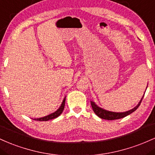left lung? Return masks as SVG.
Segmentation results:
<instances>
[{"label":"left lung","mask_w":155,"mask_h":155,"mask_svg":"<svg viewBox=\"0 0 155 155\" xmlns=\"http://www.w3.org/2000/svg\"><path fill=\"white\" fill-rule=\"evenodd\" d=\"M144 96V94H143ZM143 97H142L141 100H140V102H138V104L135 106L134 108L132 109V110H130L128 111H126V112H122V113H116V112H112V111H108L104 110V109L101 108V107L97 106L95 102H92L91 101V105L92 108H93L94 112L96 114V115L99 117L101 118V119H106V120H115V119H121V118H124L125 116L130 115V114L134 112L135 110H137V108L139 107V105L141 103V101L143 100Z\"/></svg>","instance_id":"left-lung-1"}]
</instances>
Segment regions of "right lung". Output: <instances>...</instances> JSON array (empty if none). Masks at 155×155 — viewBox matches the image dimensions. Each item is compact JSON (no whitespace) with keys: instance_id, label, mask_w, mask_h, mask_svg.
Listing matches in <instances>:
<instances>
[{"instance_id":"obj_1","label":"right lung","mask_w":155,"mask_h":155,"mask_svg":"<svg viewBox=\"0 0 155 155\" xmlns=\"http://www.w3.org/2000/svg\"><path fill=\"white\" fill-rule=\"evenodd\" d=\"M65 100H66V97H64L63 102H62L60 107H59V108L56 111H55L54 113H53V114H50V115H48V116H44V117L39 118V119H34V120H36V121H48V120H51V119H55V118H57L58 116H59L61 114H62V112H63L64 108V105H65Z\"/></svg>"}]
</instances>
